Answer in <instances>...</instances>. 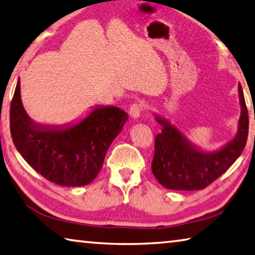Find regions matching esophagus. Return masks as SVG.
<instances>
[{"label":"esophagus","instance_id":"esophagus-1","mask_svg":"<svg viewBox=\"0 0 255 255\" xmlns=\"http://www.w3.org/2000/svg\"><path fill=\"white\" fill-rule=\"evenodd\" d=\"M141 111H143V105H140V103H133L130 107V109H129V115H130L132 119H137L139 118Z\"/></svg>","mask_w":255,"mask_h":255}]
</instances>
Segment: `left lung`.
I'll use <instances>...</instances> for the list:
<instances>
[{"label": "left lung", "instance_id": "1", "mask_svg": "<svg viewBox=\"0 0 255 255\" xmlns=\"http://www.w3.org/2000/svg\"><path fill=\"white\" fill-rule=\"evenodd\" d=\"M241 116L234 138L217 150L198 147L169 120L155 115L162 131L155 137L152 172L164 188L171 190H201L230 169L247 145L249 114L241 84H239Z\"/></svg>", "mask_w": 255, "mask_h": 255}]
</instances>
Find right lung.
<instances>
[{"label": "right lung", "instance_id": "add662e5", "mask_svg": "<svg viewBox=\"0 0 255 255\" xmlns=\"http://www.w3.org/2000/svg\"><path fill=\"white\" fill-rule=\"evenodd\" d=\"M127 120L128 115L117 107L96 106L76 123L38 124L22 106L20 79L10 109L12 140L21 156L44 178L64 187L86 185L97 178Z\"/></svg>", "mask_w": 255, "mask_h": 255}]
</instances>
